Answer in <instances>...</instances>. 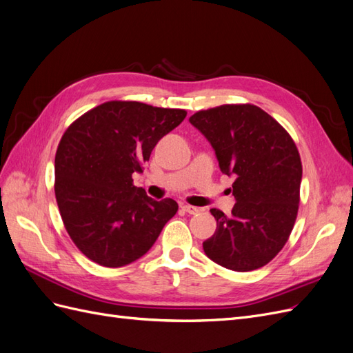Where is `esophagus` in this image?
Segmentation results:
<instances>
[{"label": "esophagus", "mask_w": 353, "mask_h": 353, "mask_svg": "<svg viewBox=\"0 0 353 353\" xmlns=\"http://www.w3.org/2000/svg\"><path fill=\"white\" fill-rule=\"evenodd\" d=\"M181 208H183V210H184V212L190 213V215H196V213H199V212H200V209H199V208H196V206H191V205H183Z\"/></svg>", "instance_id": "esophagus-1"}]
</instances>
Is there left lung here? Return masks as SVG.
Wrapping results in <instances>:
<instances>
[{"mask_svg": "<svg viewBox=\"0 0 353 353\" xmlns=\"http://www.w3.org/2000/svg\"><path fill=\"white\" fill-rule=\"evenodd\" d=\"M190 123L215 150L221 172L234 176L231 215L210 209L216 231L203 241L223 268L248 272L272 261L293 230L302 162L284 128L258 105L223 104L201 110Z\"/></svg>", "mask_w": 353, "mask_h": 353, "instance_id": "8db88e82", "label": "left lung"}]
</instances>
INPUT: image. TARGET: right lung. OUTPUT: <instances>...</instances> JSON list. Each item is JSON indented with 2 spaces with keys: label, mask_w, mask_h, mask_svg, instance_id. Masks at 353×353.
<instances>
[{
  "label": "right lung",
  "mask_w": 353,
  "mask_h": 353,
  "mask_svg": "<svg viewBox=\"0 0 353 353\" xmlns=\"http://www.w3.org/2000/svg\"><path fill=\"white\" fill-rule=\"evenodd\" d=\"M185 110L138 101H108L82 114L61 137L56 199L70 239L92 262L119 268L140 259L178 210L134 185L159 140L184 121Z\"/></svg>",
  "instance_id": "add662e5"
}]
</instances>
